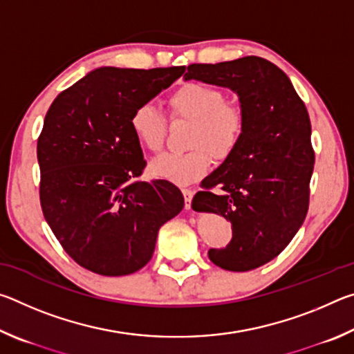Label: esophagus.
Instances as JSON below:
<instances>
[{"instance_id":"esophagus-1","label":"esophagus","mask_w":354,"mask_h":354,"mask_svg":"<svg viewBox=\"0 0 354 354\" xmlns=\"http://www.w3.org/2000/svg\"><path fill=\"white\" fill-rule=\"evenodd\" d=\"M183 195L185 201V209H190V203H192V198H194V190L183 189Z\"/></svg>"}]
</instances>
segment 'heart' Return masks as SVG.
I'll return each mask as SVG.
<instances>
[{
  "label": "heart",
  "mask_w": 354,
  "mask_h": 354,
  "mask_svg": "<svg viewBox=\"0 0 354 354\" xmlns=\"http://www.w3.org/2000/svg\"><path fill=\"white\" fill-rule=\"evenodd\" d=\"M169 107L173 120L190 122L185 145L192 149L153 159L151 175L179 185L195 183L211 169L209 153L215 160H225L241 145L245 133L243 109L226 101L218 87L196 81L184 82L169 97ZM129 127L136 140L148 151L162 149L167 122L154 106H137L131 113Z\"/></svg>",
  "instance_id": "1"
}]
</instances>
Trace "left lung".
I'll list each match as a JSON object with an SVG mask.
<instances>
[{
	"label": "left lung",
	"instance_id": "8db88e82",
	"mask_svg": "<svg viewBox=\"0 0 354 354\" xmlns=\"http://www.w3.org/2000/svg\"><path fill=\"white\" fill-rule=\"evenodd\" d=\"M184 80L227 87L241 101V145L205 178L192 207L232 226L231 242L209 250V259L230 272L253 270L274 259L306 218L315 162L308 109L284 71L257 56L192 64Z\"/></svg>",
	"mask_w": 354,
	"mask_h": 354
}]
</instances>
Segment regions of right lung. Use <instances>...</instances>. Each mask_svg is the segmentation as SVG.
Returning <instances> with one entry per match:
<instances>
[{
    "label": "right lung",
    "instance_id": "1",
    "mask_svg": "<svg viewBox=\"0 0 354 354\" xmlns=\"http://www.w3.org/2000/svg\"><path fill=\"white\" fill-rule=\"evenodd\" d=\"M184 70L101 67L59 93L46 112L37 140L41 211L62 248L87 270H140L159 227L183 211L175 184L139 179L147 162L129 118Z\"/></svg>",
    "mask_w": 354,
    "mask_h": 354
}]
</instances>
